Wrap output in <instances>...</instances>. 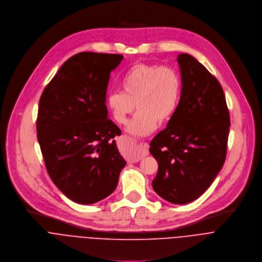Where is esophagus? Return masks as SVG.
Returning <instances> with one entry per match:
<instances>
[{"instance_id": "esophagus-1", "label": "esophagus", "mask_w": 262, "mask_h": 262, "mask_svg": "<svg viewBox=\"0 0 262 262\" xmlns=\"http://www.w3.org/2000/svg\"><path fill=\"white\" fill-rule=\"evenodd\" d=\"M147 155H148V144L142 143L138 147L135 148L133 156L130 158V162H132V163L138 162L139 160H141L143 158V157H145Z\"/></svg>"}]
</instances>
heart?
I'll list each match as a JSON object with an SVG mask.
<instances>
[{"label":"heart","instance_id":"heart-1","mask_svg":"<svg viewBox=\"0 0 262 262\" xmlns=\"http://www.w3.org/2000/svg\"><path fill=\"white\" fill-rule=\"evenodd\" d=\"M123 92H112L107 105L115 120L126 125L135 107L137 114L127 131L135 137L151 134L159 123L167 122L174 114L181 96L182 81L178 71L169 66L137 64L121 79Z\"/></svg>","mask_w":262,"mask_h":262}]
</instances>
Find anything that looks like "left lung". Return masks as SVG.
<instances>
[{
    "label": "left lung",
    "instance_id": "left-lung-1",
    "mask_svg": "<svg viewBox=\"0 0 262 262\" xmlns=\"http://www.w3.org/2000/svg\"><path fill=\"white\" fill-rule=\"evenodd\" d=\"M182 77L179 105L166 128L150 141L158 162L151 185L163 199L185 204L201 196L221 170L230 127L219 81L194 57L177 59Z\"/></svg>",
    "mask_w": 262,
    "mask_h": 262
}]
</instances>
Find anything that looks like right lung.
<instances>
[{
    "label": "right lung",
    "instance_id": "obj_1",
    "mask_svg": "<svg viewBox=\"0 0 262 262\" xmlns=\"http://www.w3.org/2000/svg\"><path fill=\"white\" fill-rule=\"evenodd\" d=\"M122 55L80 52L67 60L44 89L37 137L46 170L69 199L92 204L117 188L126 161L108 120L106 92Z\"/></svg>",
    "mask_w": 262,
    "mask_h": 262
}]
</instances>
